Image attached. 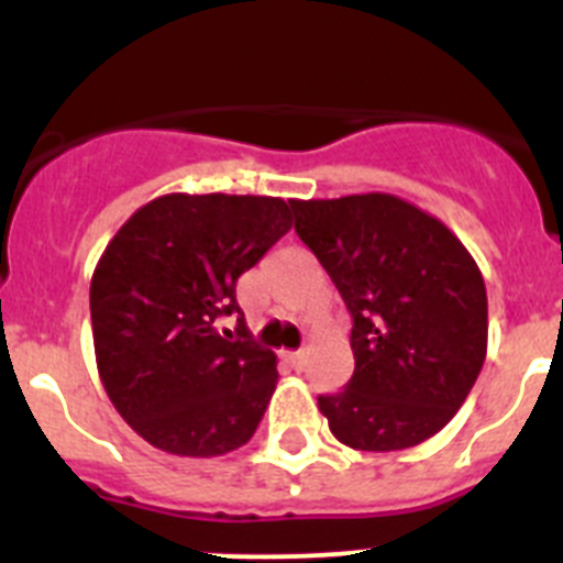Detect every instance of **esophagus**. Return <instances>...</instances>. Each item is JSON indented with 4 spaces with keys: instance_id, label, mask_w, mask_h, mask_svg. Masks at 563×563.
Returning a JSON list of instances; mask_svg holds the SVG:
<instances>
[{
    "instance_id": "1",
    "label": "esophagus",
    "mask_w": 563,
    "mask_h": 563,
    "mask_svg": "<svg viewBox=\"0 0 563 563\" xmlns=\"http://www.w3.org/2000/svg\"><path fill=\"white\" fill-rule=\"evenodd\" d=\"M286 362L291 364L294 369H302V367H306V351H291V353H286Z\"/></svg>"
}]
</instances>
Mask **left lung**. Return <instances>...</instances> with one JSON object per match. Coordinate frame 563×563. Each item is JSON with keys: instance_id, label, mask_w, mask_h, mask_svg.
<instances>
[{"instance_id": "8db88e82", "label": "left lung", "mask_w": 563, "mask_h": 563, "mask_svg": "<svg viewBox=\"0 0 563 563\" xmlns=\"http://www.w3.org/2000/svg\"><path fill=\"white\" fill-rule=\"evenodd\" d=\"M353 317V378L319 395L333 438L398 452L457 415L488 351L483 272L443 221L389 194L291 201Z\"/></svg>"}]
</instances>
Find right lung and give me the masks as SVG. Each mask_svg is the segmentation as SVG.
Wrapping results in <instances>:
<instances>
[{
	"mask_svg": "<svg viewBox=\"0 0 563 563\" xmlns=\"http://www.w3.org/2000/svg\"><path fill=\"white\" fill-rule=\"evenodd\" d=\"M291 201L168 194L131 216L89 288L98 373L143 440L179 457H219L255 434L277 356L221 317H241L238 277L291 230ZM241 322V319H238Z\"/></svg>",
	"mask_w": 563,
	"mask_h": 563,
	"instance_id": "right-lung-1",
	"label": "right lung"
}]
</instances>
